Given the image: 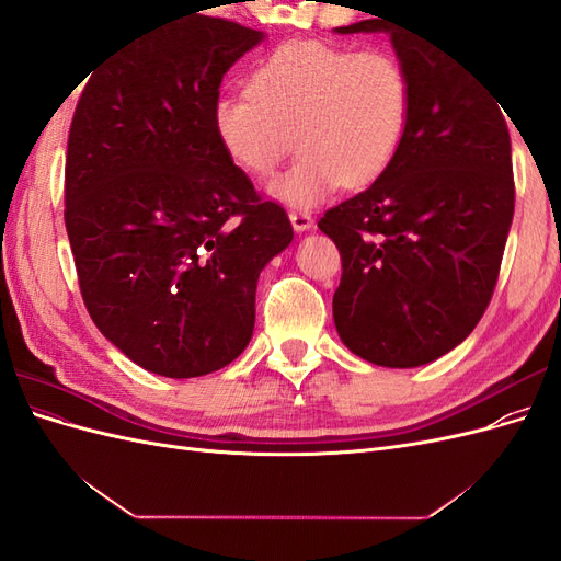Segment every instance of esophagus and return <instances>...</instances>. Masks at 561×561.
<instances>
[{
	"mask_svg": "<svg viewBox=\"0 0 561 561\" xmlns=\"http://www.w3.org/2000/svg\"><path fill=\"white\" fill-rule=\"evenodd\" d=\"M290 222L297 231H307L313 225V217L309 210H290Z\"/></svg>",
	"mask_w": 561,
	"mask_h": 561,
	"instance_id": "obj_1",
	"label": "esophagus"
}]
</instances>
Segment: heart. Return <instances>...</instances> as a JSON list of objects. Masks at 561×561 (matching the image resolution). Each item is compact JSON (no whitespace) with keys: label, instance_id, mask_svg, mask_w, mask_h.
<instances>
[{"label":"heart","instance_id":"b5f03b06","mask_svg":"<svg viewBox=\"0 0 561 561\" xmlns=\"http://www.w3.org/2000/svg\"><path fill=\"white\" fill-rule=\"evenodd\" d=\"M412 81L388 50H351L318 39H293L266 54L245 91L222 93L213 126L233 165L268 178L295 142L299 157L271 182V194L311 206L379 180L404 142Z\"/></svg>","mask_w":561,"mask_h":561}]
</instances>
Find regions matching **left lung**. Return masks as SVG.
Here are the masks:
<instances>
[{"instance_id":"1","label":"left lung","mask_w":561,"mask_h":561,"mask_svg":"<svg viewBox=\"0 0 561 561\" xmlns=\"http://www.w3.org/2000/svg\"><path fill=\"white\" fill-rule=\"evenodd\" d=\"M412 81V116L388 171L320 217L342 254L332 299L342 342L381 367H419L474 330L499 280L515 213L503 105L447 48L386 19Z\"/></svg>"}]
</instances>
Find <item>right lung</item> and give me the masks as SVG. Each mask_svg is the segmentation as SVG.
I'll return each mask as SVG.
<instances>
[{"mask_svg":"<svg viewBox=\"0 0 561 561\" xmlns=\"http://www.w3.org/2000/svg\"><path fill=\"white\" fill-rule=\"evenodd\" d=\"M262 32L196 13L126 44L77 103L65 227L83 304L154 375L203 377L239 358L260 271L293 241L213 126L229 67Z\"/></svg>","mask_w":561,"mask_h":561,"instance_id":"right-lung-1","label":"right lung"}]
</instances>
